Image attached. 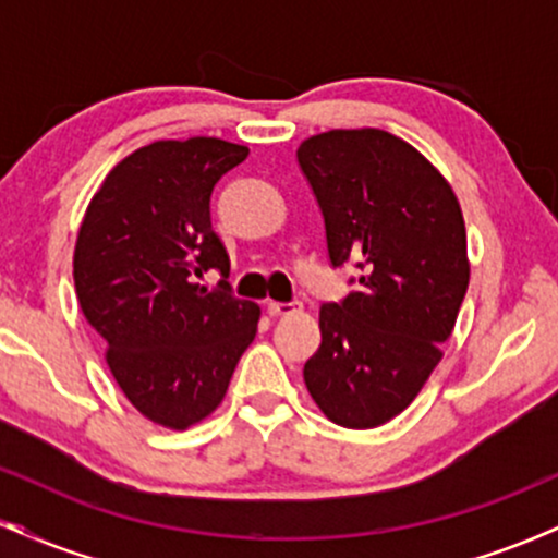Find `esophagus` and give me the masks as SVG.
Segmentation results:
<instances>
[{
	"label": "esophagus",
	"instance_id": "34e87169",
	"mask_svg": "<svg viewBox=\"0 0 558 558\" xmlns=\"http://www.w3.org/2000/svg\"><path fill=\"white\" fill-rule=\"evenodd\" d=\"M267 312H270L272 317H283V315H296V312H301V304H283V301H270L267 304Z\"/></svg>",
	"mask_w": 558,
	"mask_h": 558
}]
</instances>
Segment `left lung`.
Segmentation results:
<instances>
[{
  "instance_id": "1",
  "label": "left lung",
  "mask_w": 558,
  "mask_h": 558,
  "mask_svg": "<svg viewBox=\"0 0 558 558\" xmlns=\"http://www.w3.org/2000/svg\"><path fill=\"white\" fill-rule=\"evenodd\" d=\"M296 157L323 209L330 265L362 272L349 296L319 310L323 343L304 383L325 417L369 430L417 399L444 356L470 286L462 207L388 131L317 133Z\"/></svg>"
}]
</instances>
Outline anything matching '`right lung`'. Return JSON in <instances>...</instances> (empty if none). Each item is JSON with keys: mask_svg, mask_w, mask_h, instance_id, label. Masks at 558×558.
Listing matches in <instances>:
<instances>
[{"mask_svg": "<svg viewBox=\"0 0 558 558\" xmlns=\"http://www.w3.org/2000/svg\"><path fill=\"white\" fill-rule=\"evenodd\" d=\"M246 157V146L209 136L141 146L105 178L75 241V293L107 367L125 399L170 430L220 407L257 336L254 301L230 296L226 280L198 286L204 272H230L209 198Z\"/></svg>", "mask_w": 558, "mask_h": 558, "instance_id": "right-lung-1", "label": "right lung"}]
</instances>
